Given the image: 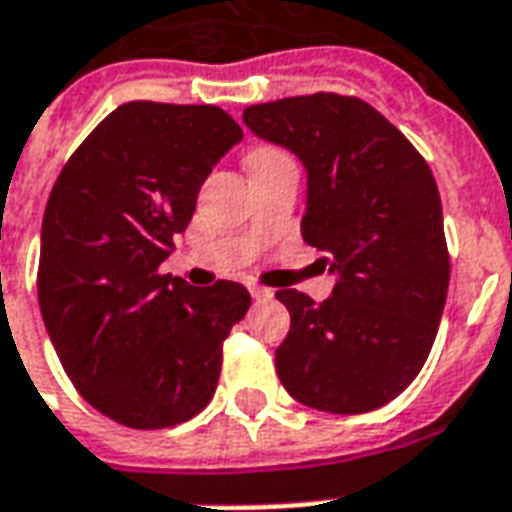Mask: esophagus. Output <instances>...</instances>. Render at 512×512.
I'll return each mask as SVG.
<instances>
[{
  "label": "esophagus",
  "instance_id": "1",
  "mask_svg": "<svg viewBox=\"0 0 512 512\" xmlns=\"http://www.w3.org/2000/svg\"><path fill=\"white\" fill-rule=\"evenodd\" d=\"M249 293L255 301H268V298H274V290H268V287H260V285H249Z\"/></svg>",
  "mask_w": 512,
  "mask_h": 512
}]
</instances>
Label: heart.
Masks as SVG:
<instances>
[{
  "mask_svg": "<svg viewBox=\"0 0 512 512\" xmlns=\"http://www.w3.org/2000/svg\"><path fill=\"white\" fill-rule=\"evenodd\" d=\"M279 157H285V154H279L276 149H255V151H249L246 162H268V160H279Z\"/></svg>",
  "mask_w": 512,
  "mask_h": 512,
  "instance_id": "1",
  "label": "heart"
}]
</instances>
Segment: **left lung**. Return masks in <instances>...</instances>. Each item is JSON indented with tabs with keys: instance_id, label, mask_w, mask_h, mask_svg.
Returning a JSON list of instances; mask_svg holds the SVG:
<instances>
[{
	"instance_id": "obj_1",
	"label": "left lung",
	"mask_w": 512,
	"mask_h": 512,
	"mask_svg": "<svg viewBox=\"0 0 512 512\" xmlns=\"http://www.w3.org/2000/svg\"><path fill=\"white\" fill-rule=\"evenodd\" d=\"M244 124L304 165L301 236L328 255L323 268L336 279L323 304L276 293L290 312L276 374L312 410H377L418 377L448 298L437 181L410 140L358 97L263 102L246 108Z\"/></svg>"
}]
</instances>
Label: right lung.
<instances>
[{
  "instance_id": "add662e5",
  "label": "right lung",
  "mask_w": 512,
  "mask_h": 512,
  "mask_svg": "<svg viewBox=\"0 0 512 512\" xmlns=\"http://www.w3.org/2000/svg\"><path fill=\"white\" fill-rule=\"evenodd\" d=\"M244 132L214 105L124 102L59 173L40 233L45 331L83 399L130 429L195 418L217 391L244 285L157 274L208 173Z\"/></svg>"
}]
</instances>
